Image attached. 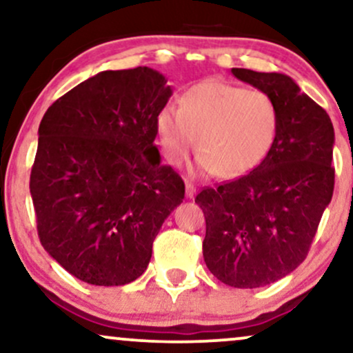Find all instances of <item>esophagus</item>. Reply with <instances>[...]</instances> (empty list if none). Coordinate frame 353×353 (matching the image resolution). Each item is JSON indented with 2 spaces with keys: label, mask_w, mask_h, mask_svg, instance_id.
<instances>
[{
  "label": "esophagus",
  "mask_w": 353,
  "mask_h": 353,
  "mask_svg": "<svg viewBox=\"0 0 353 353\" xmlns=\"http://www.w3.org/2000/svg\"><path fill=\"white\" fill-rule=\"evenodd\" d=\"M195 190H197V189H195L194 184H190V182H185V195H187V197H189V199L194 197Z\"/></svg>",
  "instance_id": "34e87169"
}]
</instances>
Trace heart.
<instances>
[{
  "instance_id": "obj_1",
  "label": "heart",
  "mask_w": 353,
  "mask_h": 353,
  "mask_svg": "<svg viewBox=\"0 0 353 353\" xmlns=\"http://www.w3.org/2000/svg\"><path fill=\"white\" fill-rule=\"evenodd\" d=\"M156 130L164 158L174 166L185 161L199 135V171L238 177L269 154L279 130V109L261 89L207 79L187 89L181 105H164Z\"/></svg>"
}]
</instances>
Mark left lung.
Returning <instances> with one entry per match:
<instances>
[{"label": "left lung", "instance_id": "1", "mask_svg": "<svg viewBox=\"0 0 353 353\" xmlns=\"http://www.w3.org/2000/svg\"><path fill=\"white\" fill-rule=\"evenodd\" d=\"M231 71L275 101L279 130L264 161L246 176L205 187L195 203L207 223L208 270L230 287L259 288L292 274L310 252L334 192V127L287 74Z\"/></svg>", "mask_w": 353, "mask_h": 353}]
</instances>
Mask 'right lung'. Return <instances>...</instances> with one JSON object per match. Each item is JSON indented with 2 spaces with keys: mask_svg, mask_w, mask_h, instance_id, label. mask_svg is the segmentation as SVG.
Masks as SVG:
<instances>
[{
  "mask_svg": "<svg viewBox=\"0 0 353 353\" xmlns=\"http://www.w3.org/2000/svg\"><path fill=\"white\" fill-rule=\"evenodd\" d=\"M172 91L148 66L101 71L48 107L30 171L37 233L83 282L119 287L150 264L153 241L182 202L161 164L156 117Z\"/></svg>",
  "mask_w": 353,
  "mask_h": 353,
  "instance_id": "1",
  "label": "right lung"
}]
</instances>
